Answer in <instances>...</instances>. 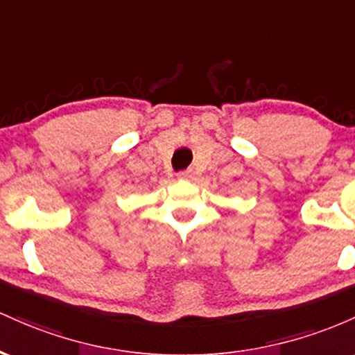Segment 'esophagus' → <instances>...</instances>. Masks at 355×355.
<instances>
[{
    "label": "esophagus",
    "instance_id": "1",
    "mask_svg": "<svg viewBox=\"0 0 355 355\" xmlns=\"http://www.w3.org/2000/svg\"><path fill=\"white\" fill-rule=\"evenodd\" d=\"M193 171L191 169H186V171H181V173H178V178L179 179H193Z\"/></svg>",
    "mask_w": 355,
    "mask_h": 355
}]
</instances>
